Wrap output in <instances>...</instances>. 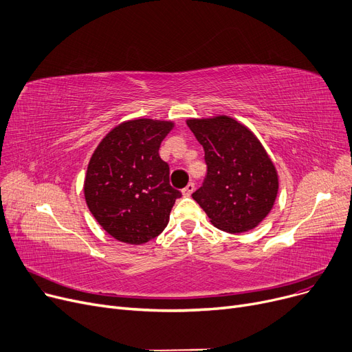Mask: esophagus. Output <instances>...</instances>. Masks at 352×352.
<instances>
[{
  "label": "esophagus",
  "mask_w": 352,
  "mask_h": 352,
  "mask_svg": "<svg viewBox=\"0 0 352 352\" xmlns=\"http://www.w3.org/2000/svg\"><path fill=\"white\" fill-rule=\"evenodd\" d=\"M194 190H195V184H194V182H190L188 186L182 190V195L190 197V195L194 192Z\"/></svg>",
  "instance_id": "34e87169"
}]
</instances>
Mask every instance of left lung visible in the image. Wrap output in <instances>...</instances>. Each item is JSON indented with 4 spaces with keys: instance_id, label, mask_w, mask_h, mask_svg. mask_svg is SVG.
I'll return each mask as SVG.
<instances>
[{
    "instance_id": "obj_1",
    "label": "left lung",
    "mask_w": 352,
    "mask_h": 352,
    "mask_svg": "<svg viewBox=\"0 0 352 352\" xmlns=\"http://www.w3.org/2000/svg\"><path fill=\"white\" fill-rule=\"evenodd\" d=\"M204 148L207 175L192 198L214 227L231 234L255 228L271 211L278 175L264 146L250 129L219 116L188 120Z\"/></svg>"
}]
</instances>
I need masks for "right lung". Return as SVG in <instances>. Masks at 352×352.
Segmentation results:
<instances>
[{
	"instance_id": "1",
	"label": "right lung",
	"mask_w": 352,
	"mask_h": 352,
	"mask_svg": "<svg viewBox=\"0 0 352 352\" xmlns=\"http://www.w3.org/2000/svg\"><path fill=\"white\" fill-rule=\"evenodd\" d=\"M171 121L131 120L109 131L92 154L84 182L87 206L118 241L140 245L160 235L181 192L160 158Z\"/></svg>"
}]
</instances>
